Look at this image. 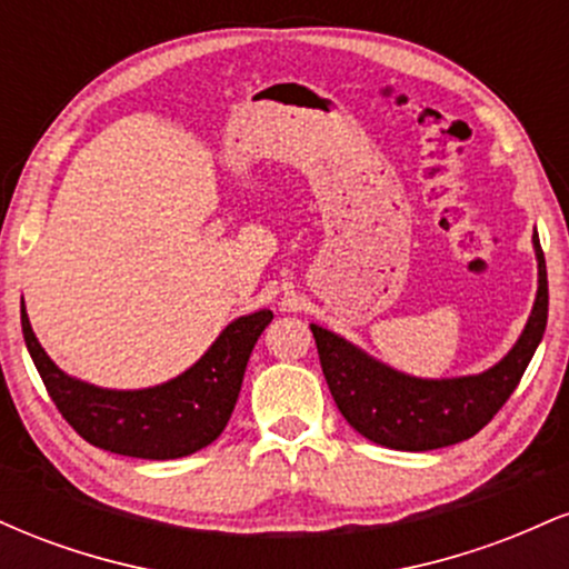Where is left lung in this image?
I'll return each instance as SVG.
<instances>
[{
  "mask_svg": "<svg viewBox=\"0 0 569 569\" xmlns=\"http://www.w3.org/2000/svg\"><path fill=\"white\" fill-rule=\"evenodd\" d=\"M538 259V293L530 318L513 348L495 367L466 377H415L377 361L350 339L310 323L318 358L331 396L345 420L369 441L401 452H428L452 447L479 433L511 398L548 321V278L538 232H532Z\"/></svg>",
  "mask_w": 569,
  "mask_h": 569,
  "instance_id": "1",
  "label": "left lung"
}]
</instances>
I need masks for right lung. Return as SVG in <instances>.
<instances>
[{
    "mask_svg": "<svg viewBox=\"0 0 569 569\" xmlns=\"http://www.w3.org/2000/svg\"><path fill=\"white\" fill-rule=\"evenodd\" d=\"M270 310L234 318L198 361L173 380L139 390L98 388L56 367L21 302L26 348L50 398L84 441L141 460H176L217 441L230 420L253 345Z\"/></svg>",
    "mask_w": 569,
    "mask_h": 569,
    "instance_id": "right-lung-1",
    "label": "right lung"
}]
</instances>
